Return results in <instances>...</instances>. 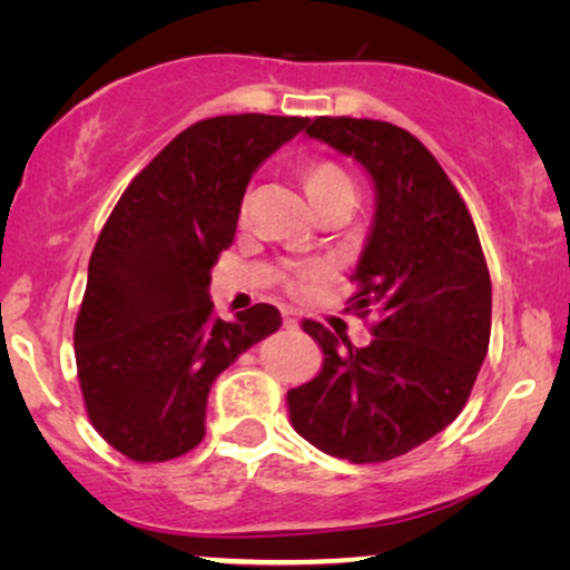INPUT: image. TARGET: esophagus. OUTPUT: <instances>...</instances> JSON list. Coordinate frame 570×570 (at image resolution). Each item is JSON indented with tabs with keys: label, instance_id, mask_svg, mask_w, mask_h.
Masks as SVG:
<instances>
[{
	"label": "esophagus",
	"instance_id": "1",
	"mask_svg": "<svg viewBox=\"0 0 570 570\" xmlns=\"http://www.w3.org/2000/svg\"><path fill=\"white\" fill-rule=\"evenodd\" d=\"M283 326L285 330H298L301 326V314L298 311H293V308H283Z\"/></svg>",
	"mask_w": 570,
	"mask_h": 570
}]
</instances>
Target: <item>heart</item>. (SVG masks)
Returning <instances> with one entry per match:
<instances>
[{
    "label": "heart",
    "mask_w": 570,
    "mask_h": 570,
    "mask_svg": "<svg viewBox=\"0 0 570 570\" xmlns=\"http://www.w3.org/2000/svg\"><path fill=\"white\" fill-rule=\"evenodd\" d=\"M303 189H306L308 199L316 205H322L324 199L334 197V194L353 189V181L342 170L337 163L332 160H311L303 168Z\"/></svg>",
    "instance_id": "b5f03b06"
}]
</instances>
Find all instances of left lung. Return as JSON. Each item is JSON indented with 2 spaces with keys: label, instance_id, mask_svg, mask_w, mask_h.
<instances>
[{
  "label": "left lung",
  "instance_id": "8db88e82",
  "mask_svg": "<svg viewBox=\"0 0 570 570\" xmlns=\"http://www.w3.org/2000/svg\"><path fill=\"white\" fill-rule=\"evenodd\" d=\"M306 135L355 158L376 189L350 303L361 316L376 311L379 322L365 347L303 322L324 365L287 392V412L295 433L324 454L389 462L441 433L470 400L490 342L485 254L464 199L407 129L318 116Z\"/></svg>",
  "mask_w": 570,
  "mask_h": 570
}]
</instances>
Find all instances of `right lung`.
I'll return each mask as SVG.
<instances>
[{
  "mask_svg": "<svg viewBox=\"0 0 570 570\" xmlns=\"http://www.w3.org/2000/svg\"><path fill=\"white\" fill-rule=\"evenodd\" d=\"M306 124L264 114L191 124L100 230L75 322L77 379L92 428L131 462L197 446L215 379L283 324L269 303L217 318L209 269L233 244L254 170Z\"/></svg>",
  "mask_w": 570,
  "mask_h": 570,
  "instance_id": "add662e5",
  "label": "right lung"
}]
</instances>
